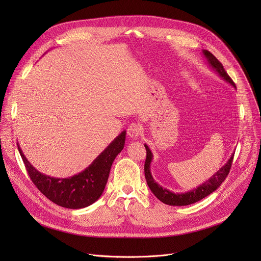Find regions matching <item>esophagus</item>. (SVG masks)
<instances>
[{
    "mask_svg": "<svg viewBox=\"0 0 261 261\" xmlns=\"http://www.w3.org/2000/svg\"><path fill=\"white\" fill-rule=\"evenodd\" d=\"M142 133V128L138 123H131L128 127V135L131 139H138Z\"/></svg>",
    "mask_w": 261,
    "mask_h": 261,
    "instance_id": "1",
    "label": "esophagus"
}]
</instances>
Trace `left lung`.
Here are the masks:
<instances>
[{"label": "left lung", "mask_w": 261, "mask_h": 261, "mask_svg": "<svg viewBox=\"0 0 261 261\" xmlns=\"http://www.w3.org/2000/svg\"><path fill=\"white\" fill-rule=\"evenodd\" d=\"M203 56L206 60L208 66L211 67V70H213L219 77L222 78L224 81H226L227 84H229L232 88L236 89V86L232 80L229 78L227 73L224 71L223 65L221 62L219 61L214 55L206 50L203 49L202 50ZM145 148L147 151V158L145 162V177L147 184L150 188V190L152 191V194L163 203H165L167 205H171V206H185V205H189L196 203L203 198L207 197L212 193L222 184V182L225 180V177L227 176L231 163H232V158H234V153L230 155L228 161L224 164V165L219 169L213 176H211L207 181H205L198 187H195L194 189H191L189 191H186V193H173V191L161 186L158 184V182L154 181L153 176L151 174V169H150V166H151V162L153 160V154L151 152V150L148 147L147 144H145Z\"/></svg>", "instance_id": "left-lung-1"}]
</instances>
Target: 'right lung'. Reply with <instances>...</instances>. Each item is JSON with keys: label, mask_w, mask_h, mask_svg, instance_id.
<instances>
[{"label": "right lung", "mask_w": 261, "mask_h": 261, "mask_svg": "<svg viewBox=\"0 0 261 261\" xmlns=\"http://www.w3.org/2000/svg\"><path fill=\"white\" fill-rule=\"evenodd\" d=\"M126 130L115 138L85 170L70 177H54L38 171L24 155L20 145L19 152L32 181L47 199L59 206L78 210L90 206L102 195L115 158L125 146Z\"/></svg>", "instance_id": "add662e5"}]
</instances>
